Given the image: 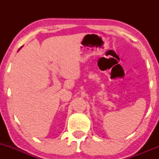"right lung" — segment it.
I'll use <instances>...</instances> for the list:
<instances>
[{
    "mask_svg": "<svg viewBox=\"0 0 159 159\" xmlns=\"http://www.w3.org/2000/svg\"><path fill=\"white\" fill-rule=\"evenodd\" d=\"M20 48H19V49H20Z\"/></svg>",
    "mask_w": 159,
    "mask_h": 159,
    "instance_id": "add662e5",
    "label": "right lung"
}]
</instances>
